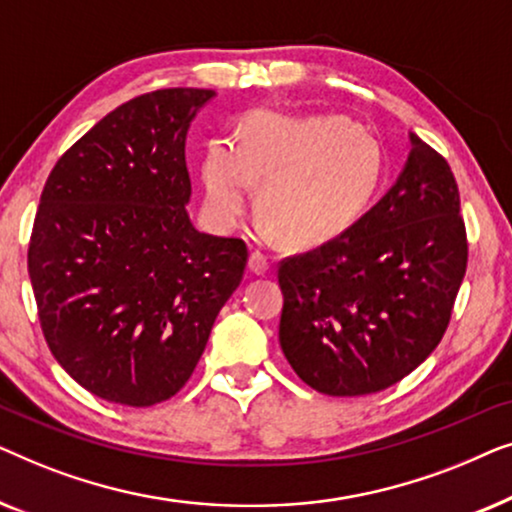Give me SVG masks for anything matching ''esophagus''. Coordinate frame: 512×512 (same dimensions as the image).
<instances>
[{"label": "esophagus", "mask_w": 512, "mask_h": 512, "mask_svg": "<svg viewBox=\"0 0 512 512\" xmlns=\"http://www.w3.org/2000/svg\"><path fill=\"white\" fill-rule=\"evenodd\" d=\"M249 270L254 272V275H265V272L270 270V261L268 256L263 254V251H251L249 254Z\"/></svg>", "instance_id": "1"}]
</instances>
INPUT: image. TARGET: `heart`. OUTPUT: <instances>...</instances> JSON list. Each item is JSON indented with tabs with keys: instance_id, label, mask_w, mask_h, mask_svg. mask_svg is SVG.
Listing matches in <instances>:
<instances>
[{
	"instance_id": "obj_1",
	"label": "heart",
	"mask_w": 512,
	"mask_h": 512,
	"mask_svg": "<svg viewBox=\"0 0 512 512\" xmlns=\"http://www.w3.org/2000/svg\"><path fill=\"white\" fill-rule=\"evenodd\" d=\"M382 149L345 116L256 114L240 146L212 142L202 163L207 207L233 226L251 184L263 186L261 214L284 242L310 247L347 233L382 184Z\"/></svg>"
}]
</instances>
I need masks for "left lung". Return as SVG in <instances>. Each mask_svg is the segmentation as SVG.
<instances>
[{"mask_svg": "<svg viewBox=\"0 0 512 512\" xmlns=\"http://www.w3.org/2000/svg\"><path fill=\"white\" fill-rule=\"evenodd\" d=\"M396 184L347 233L279 263V345L328 396L401 382L450 324L468 242L447 160L410 132Z\"/></svg>", "mask_w": 512, "mask_h": 512, "instance_id": "1", "label": "left lung"}]
</instances>
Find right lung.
I'll return each instance as SVG.
<instances>
[{"label": "right lung", "instance_id": "obj_1", "mask_svg": "<svg viewBox=\"0 0 512 512\" xmlns=\"http://www.w3.org/2000/svg\"><path fill=\"white\" fill-rule=\"evenodd\" d=\"M216 93L165 88L121 104L48 174L27 270L62 368L109 403L149 408L198 366L240 286L247 244L195 230L186 135Z\"/></svg>", "mask_w": 512, "mask_h": 512}]
</instances>
